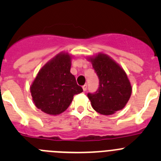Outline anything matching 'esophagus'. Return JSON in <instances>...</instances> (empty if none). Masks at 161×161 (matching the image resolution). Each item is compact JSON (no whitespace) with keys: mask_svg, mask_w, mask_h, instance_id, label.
I'll use <instances>...</instances> for the list:
<instances>
[{"mask_svg":"<svg viewBox=\"0 0 161 161\" xmlns=\"http://www.w3.org/2000/svg\"><path fill=\"white\" fill-rule=\"evenodd\" d=\"M82 89H83L84 91H86L87 90V85H86V84H85L84 86H82Z\"/></svg>","mask_w":161,"mask_h":161,"instance_id":"obj_1","label":"esophagus"}]
</instances>
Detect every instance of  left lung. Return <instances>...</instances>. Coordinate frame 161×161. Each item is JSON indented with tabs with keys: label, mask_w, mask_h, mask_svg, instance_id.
Masks as SVG:
<instances>
[{
	"label": "left lung",
	"mask_w": 161,
	"mask_h": 161,
	"mask_svg": "<svg viewBox=\"0 0 161 161\" xmlns=\"http://www.w3.org/2000/svg\"><path fill=\"white\" fill-rule=\"evenodd\" d=\"M89 60L99 79L98 90L87 94L93 109L104 115L113 114L123 109L131 94L125 71L104 53H99Z\"/></svg>",
	"instance_id": "8db88e82"
}]
</instances>
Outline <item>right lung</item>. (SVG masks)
<instances>
[{
	"instance_id": "obj_1",
	"label": "right lung",
	"mask_w": 161,
	"mask_h": 161,
	"mask_svg": "<svg viewBox=\"0 0 161 161\" xmlns=\"http://www.w3.org/2000/svg\"><path fill=\"white\" fill-rule=\"evenodd\" d=\"M70 69V55L61 53L39 71L30 87L38 109L48 114H59L69 108L75 94L83 91Z\"/></svg>"
}]
</instances>
